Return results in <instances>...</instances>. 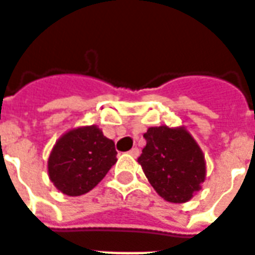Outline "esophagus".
I'll return each instance as SVG.
<instances>
[{"mask_svg": "<svg viewBox=\"0 0 255 255\" xmlns=\"http://www.w3.org/2000/svg\"><path fill=\"white\" fill-rule=\"evenodd\" d=\"M128 154L132 155L133 158H136V157L139 155V149H138V147H132V149L128 151Z\"/></svg>", "mask_w": 255, "mask_h": 255, "instance_id": "34e87169", "label": "esophagus"}]
</instances>
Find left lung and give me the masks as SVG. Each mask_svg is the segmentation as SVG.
Returning <instances> with one entry per match:
<instances>
[{
  "label": "left lung",
  "mask_w": 255,
  "mask_h": 255,
  "mask_svg": "<svg viewBox=\"0 0 255 255\" xmlns=\"http://www.w3.org/2000/svg\"><path fill=\"white\" fill-rule=\"evenodd\" d=\"M138 162L157 194L172 203L190 201L206 177V161L186 127H150Z\"/></svg>",
  "instance_id": "obj_1"
}]
</instances>
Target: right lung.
<instances>
[{"instance_id":"1","label":"right lung","mask_w":255,"mask_h":255,"mask_svg":"<svg viewBox=\"0 0 255 255\" xmlns=\"http://www.w3.org/2000/svg\"><path fill=\"white\" fill-rule=\"evenodd\" d=\"M116 154L115 142L97 126L72 128L53 146L47 160L49 179L65 195H83L116 164Z\"/></svg>"}]
</instances>
